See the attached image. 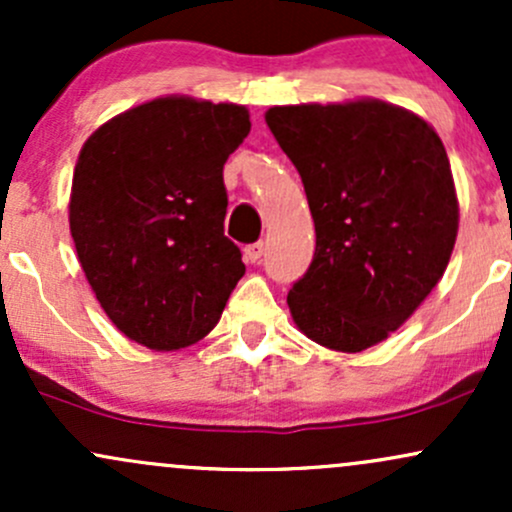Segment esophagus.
I'll return each instance as SVG.
<instances>
[{"mask_svg":"<svg viewBox=\"0 0 512 512\" xmlns=\"http://www.w3.org/2000/svg\"><path fill=\"white\" fill-rule=\"evenodd\" d=\"M243 255H245V260L248 262H260L262 260V255H264V243L260 240V243H250V245H245V250H243Z\"/></svg>","mask_w":512,"mask_h":512,"instance_id":"esophagus-1","label":"esophagus"}]
</instances>
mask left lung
Wrapping results in <instances>:
<instances>
[{"label":"left lung","instance_id":"8db88e82","mask_svg":"<svg viewBox=\"0 0 512 512\" xmlns=\"http://www.w3.org/2000/svg\"><path fill=\"white\" fill-rule=\"evenodd\" d=\"M264 120L315 221V257L286 298L293 322L332 351H366L414 315L450 262L460 204L445 146L378 98L276 105Z\"/></svg>","mask_w":512,"mask_h":512}]
</instances>
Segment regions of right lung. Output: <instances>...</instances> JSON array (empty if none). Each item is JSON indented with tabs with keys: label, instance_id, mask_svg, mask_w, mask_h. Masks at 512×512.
<instances>
[{
	"label": "right lung",
	"instance_id": "obj_1",
	"mask_svg": "<svg viewBox=\"0 0 512 512\" xmlns=\"http://www.w3.org/2000/svg\"><path fill=\"white\" fill-rule=\"evenodd\" d=\"M250 132L245 105L166 96L129 108L81 146L69 228L113 325L154 351L214 330L245 264L223 236V163Z\"/></svg>",
	"mask_w": 512,
	"mask_h": 512
}]
</instances>
